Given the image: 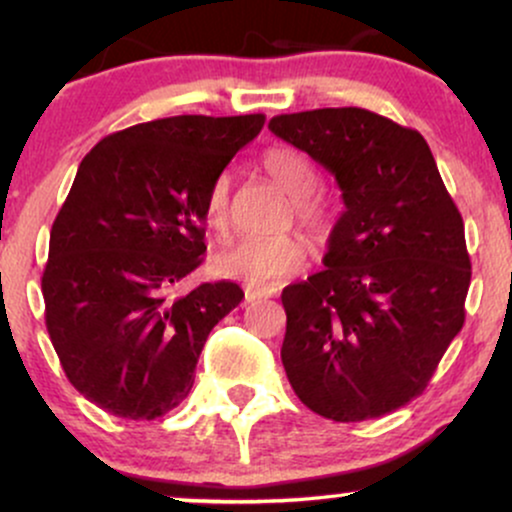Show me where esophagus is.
Wrapping results in <instances>:
<instances>
[{
    "instance_id": "esophagus-1",
    "label": "esophagus",
    "mask_w": 512,
    "mask_h": 512,
    "mask_svg": "<svg viewBox=\"0 0 512 512\" xmlns=\"http://www.w3.org/2000/svg\"><path fill=\"white\" fill-rule=\"evenodd\" d=\"M276 289H269V286H248L245 289V303H257L262 298H272Z\"/></svg>"
}]
</instances>
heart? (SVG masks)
<instances>
[{"label": "heart", "mask_w": 512, "mask_h": 512, "mask_svg": "<svg viewBox=\"0 0 512 512\" xmlns=\"http://www.w3.org/2000/svg\"><path fill=\"white\" fill-rule=\"evenodd\" d=\"M262 170L276 185L293 197L291 207L296 221L315 240H325L332 228V219L325 204L313 197L317 187V170L308 156L291 146H274L264 151ZM228 199H231V182L226 175L214 180L204 202V219L211 231L223 236L228 228ZM305 245L293 233H279L272 238L238 240L231 248L216 252L211 267L216 274L228 279L248 281V284H276L289 279L303 267Z\"/></svg>", "instance_id": "b5f03b06"}]
</instances>
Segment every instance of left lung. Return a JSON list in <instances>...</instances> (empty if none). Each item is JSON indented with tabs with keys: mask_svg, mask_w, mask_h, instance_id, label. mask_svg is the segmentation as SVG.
<instances>
[{
	"mask_svg": "<svg viewBox=\"0 0 512 512\" xmlns=\"http://www.w3.org/2000/svg\"><path fill=\"white\" fill-rule=\"evenodd\" d=\"M269 129L342 190L325 269L286 286L281 346L298 399L366 421L419 397L464 325V223L416 129L363 108L276 115Z\"/></svg>",
	"mask_w": 512,
	"mask_h": 512,
	"instance_id": "left-lung-1",
	"label": "left lung"
}]
</instances>
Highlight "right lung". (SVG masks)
<instances>
[{
    "label": "right lung",
    "instance_id": "obj_1",
    "mask_svg": "<svg viewBox=\"0 0 512 512\" xmlns=\"http://www.w3.org/2000/svg\"><path fill=\"white\" fill-rule=\"evenodd\" d=\"M264 115H178L110 134L81 161L50 231L45 325L69 383L108 414L151 421L190 395L233 281L170 296L202 264L204 202Z\"/></svg>",
    "mask_w": 512,
    "mask_h": 512
}]
</instances>
